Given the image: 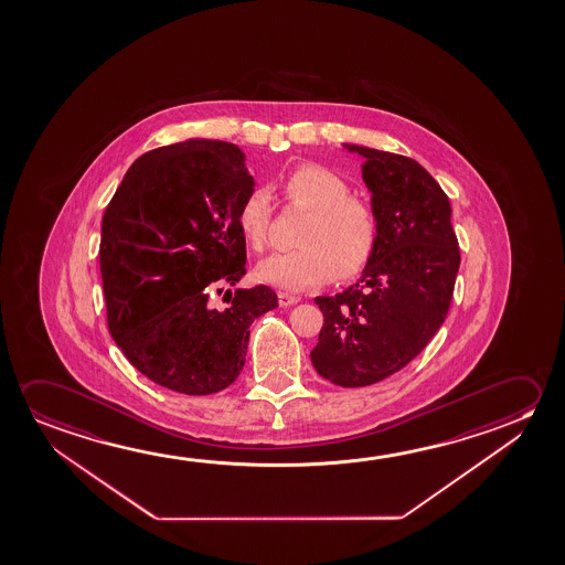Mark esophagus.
<instances>
[{"label":"esophagus","mask_w":565,"mask_h":565,"mask_svg":"<svg viewBox=\"0 0 565 565\" xmlns=\"http://www.w3.org/2000/svg\"><path fill=\"white\" fill-rule=\"evenodd\" d=\"M278 301L281 307H289V305L299 303V297L291 296L287 291H278Z\"/></svg>","instance_id":"1"}]
</instances>
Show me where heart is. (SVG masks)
Segmentation results:
<instances>
[{
	"instance_id": "1",
	"label": "heart",
	"mask_w": 565,
	"mask_h": 565,
	"mask_svg": "<svg viewBox=\"0 0 565 565\" xmlns=\"http://www.w3.org/2000/svg\"><path fill=\"white\" fill-rule=\"evenodd\" d=\"M281 191L287 205L311 211L297 236L299 248L279 252L258 264L256 278L284 289H305L354 279L374 260L380 223L374 209L352 195V185L321 164L291 170ZM244 241L254 252L268 248L274 223L269 193L248 191L236 213Z\"/></svg>"
}]
</instances>
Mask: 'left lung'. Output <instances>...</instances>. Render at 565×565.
Segmentation results:
<instances>
[{"instance_id":"8db88e82","label":"left lung","mask_w":565,"mask_h":565,"mask_svg":"<svg viewBox=\"0 0 565 565\" xmlns=\"http://www.w3.org/2000/svg\"><path fill=\"white\" fill-rule=\"evenodd\" d=\"M365 158L380 244L347 291L317 297L324 322L315 370L340 387H364L403 370L425 350L450 309L460 268L450 200L413 158L347 145Z\"/></svg>"}]
</instances>
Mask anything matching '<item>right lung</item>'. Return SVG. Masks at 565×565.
<instances>
[{
    "mask_svg": "<svg viewBox=\"0 0 565 565\" xmlns=\"http://www.w3.org/2000/svg\"><path fill=\"white\" fill-rule=\"evenodd\" d=\"M252 190L241 148L191 139L142 154L105 209L107 327L130 364L162 387H228L243 372L252 322L278 307L268 286L226 289V309L212 305L213 292L246 274L236 213Z\"/></svg>",
    "mask_w": 565,
    "mask_h": 565,
    "instance_id": "obj_1",
    "label": "right lung"
}]
</instances>
